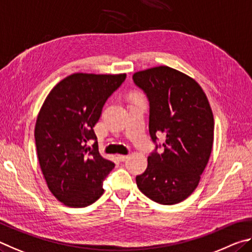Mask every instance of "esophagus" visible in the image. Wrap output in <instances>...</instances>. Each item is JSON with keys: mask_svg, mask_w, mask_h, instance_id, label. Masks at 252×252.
I'll return each mask as SVG.
<instances>
[{"mask_svg": "<svg viewBox=\"0 0 252 252\" xmlns=\"http://www.w3.org/2000/svg\"><path fill=\"white\" fill-rule=\"evenodd\" d=\"M128 157H129L128 155H123V154H118V155H117V158H118V159L121 160V161L126 160Z\"/></svg>", "mask_w": 252, "mask_h": 252, "instance_id": "obj_1", "label": "esophagus"}]
</instances>
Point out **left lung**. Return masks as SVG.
<instances>
[{
  "label": "left lung",
  "mask_w": 252,
  "mask_h": 252,
  "mask_svg": "<svg viewBox=\"0 0 252 252\" xmlns=\"http://www.w3.org/2000/svg\"><path fill=\"white\" fill-rule=\"evenodd\" d=\"M151 104L149 134L154 142L165 135L164 153H154L139 190L161 205H175L195 191L213 151L215 122L204 90L192 77L168 66L133 75Z\"/></svg>",
  "instance_id": "obj_1"
}]
</instances>
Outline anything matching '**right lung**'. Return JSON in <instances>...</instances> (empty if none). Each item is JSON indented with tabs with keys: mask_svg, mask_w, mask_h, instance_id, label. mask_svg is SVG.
<instances>
[{
	"mask_svg": "<svg viewBox=\"0 0 252 252\" xmlns=\"http://www.w3.org/2000/svg\"><path fill=\"white\" fill-rule=\"evenodd\" d=\"M126 74L74 73L46 96L37 115L34 137L41 170L50 191L67 207L83 208L104 193L103 180L113 161L98 152L94 126L108 97Z\"/></svg>",
	"mask_w": 252,
	"mask_h": 252,
	"instance_id": "add662e5",
	"label": "right lung"
}]
</instances>
